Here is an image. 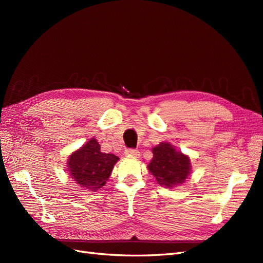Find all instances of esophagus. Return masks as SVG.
<instances>
[{
    "mask_svg": "<svg viewBox=\"0 0 263 263\" xmlns=\"http://www.w3.org/2000/svg\"><path fill=\"white\" fill-rule=\"evenodd\" d=\"M125 155L128 156V157H134V158H138L140 156L139 151L137 149H126Z\"/></svg>",
    "mask_w": 263,
    "mask_h": 263,
    "instance_id": "1",
    "label": "esophagus"
}]
</instances>
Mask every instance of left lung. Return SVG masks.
<instances>
[{
  "mask_svg": "<svg viewBox=\"0 0 263 263\" xmlns=\"http://www.w3.org/2000/svg\"><path fill=\"white\" fill-rule=\"evenodd\" d=\"M153 154L154 158L147 168L159 184L170 189L185 182L192 169L187 156L165 141L154 147Z\"/></svg>",
  "mask_w": 263,
  "mask_h": 263,
  "instance_id": "8db88e82",
  "label": "left lung"
}]
</instances>
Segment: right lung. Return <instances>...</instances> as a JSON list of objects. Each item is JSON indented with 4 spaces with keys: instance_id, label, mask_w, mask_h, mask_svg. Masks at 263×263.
I'll list each match as a JSON object with an SVG mask.
<instances>
[{
    "instance_id": "add662e5",
    "label": "right lung",
    "mask_w": 263,
    "mask_h": 263,
    "mask_svg": "<svg viewBox=\"0 0 263 263\" xmlns=\"http://www.w3.org/2000/svg\"><path fill=\"white\" fill-rule=\"evenodd\" d=\"M118 159L114 154L102 153L98 140L91 138L70 155L68 171L81 187L95 192L105 184Z\"/></svg>"
}]
</instances>
